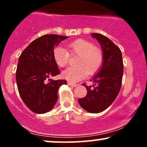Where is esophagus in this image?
I'll return each instance as SVG.
<instances>
[{"instance_id":"34e87169","label":"esophagus","mask_w":147,"mask_h":147,"mask_svg":"<svg viewBox=\"0 0 147 147\" xmlns=\"http://www.w3.org/2000/svg\"><path fill=\"white\" fill-rule=\"evenodd\" d=\"M68 84L69 86H72V87H76L77 86L76 84L72 83V82H68Z\"/></svg>"}]
</instances>
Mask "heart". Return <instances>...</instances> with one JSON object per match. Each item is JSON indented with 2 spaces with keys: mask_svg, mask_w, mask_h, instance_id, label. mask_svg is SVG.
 Listing matches in <instances>:
<instances>
[{
  "mask_svg": "<svg viewBox=\"0 0 147 147\" xmlns=\"http://www.w3.org/2000/svg\"><path fill=\"white\" fill-rule=\"evenodd\" d=\"M68 50L63 47L57 46L52 52L54 60L59 66L63 68L68 63L70 54L79 55L76 63L63 72V77L70 82H77L86 77L88 74L93 75L99 70L104 60V55L100 48L95 47L92 42L79 38L67 45Z\"/></svg>",
  "mask_w": 147,
  "mask_h": 147,
  "instance_id": "b5f03b06",
  "label": "heart"
}]
</instances>
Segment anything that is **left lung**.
Masks as SVG:
<instances>
[{
  "mask_svg": "<svg viewBox=\"0 0 147 147\" xmlns=\"http://www.w3.org/2000/svg\"><path fill=\"white\" fill-rule=\"evenodd\" d=\"M91 34L101 45L104 60L100 70L90 80L94 82L92 88L83 84L87 95L79 99L78 102L88 112L98 113L106 110L117 97L122 86L124 65L120 49L113 42L100 34Z\"/></svg>",
  "mask_w": 147,
  "mask_h": 147,
  "instance_id": "8db88e82",
  "label": "left lung"
}]
</instances>
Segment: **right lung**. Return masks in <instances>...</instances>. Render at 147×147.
Returning <instances> with one entry per match:
<instances>
[{"label":"right lung","instance_id":"add662e5","mask_svg":"<svg viewBox=\"0 0 147 147\" xmlns=\"http://www.w3.org/2000/svg\"><path fill=\"white\" fill-rule=\"evenodd\" d=\"M67 38L57 34L38 37L18 59L16 72L18 92L25 105L35 113H45L52 109L58 98L59 88L67 84L65 79H50L60 73L52 55L54 48Z\"/></svg>","mask_w":147,"mask_h":147}]
</instances>
